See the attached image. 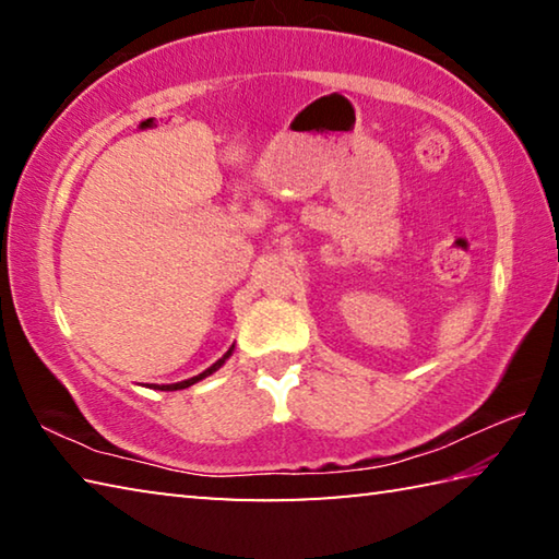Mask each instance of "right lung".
Returning a JSON list of instances; mask_svg holds the SVG:
<instances>
[{"instance_id":"add662e5","label":"right lung","mask_w":559,"mask_h":559,"mask_svg":"<svg viewBox=\"0 0 559 559\" xmlns=\"http://www.w3.org/2000/svg\"><path fill=\"white\" fill-rule=\"evenodd\" d=\"M231 355V349L229 353H226L222 359H216V362L210 367V370H204L202 374H197V377H192V380H185V382H177V384H163V386H157V390H165V392H175V390H185V386H189V384H194V382H200V380H204L206 374H212V372H216L219 370V367L224 365V359Z\"/></svg>"}]
</instances>
